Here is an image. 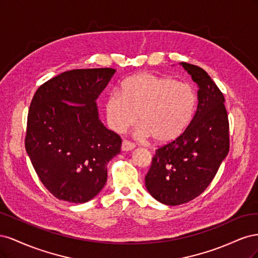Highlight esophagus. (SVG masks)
Listing matches in <instances>:
<instances>
[{"label": "esophagus", "mask_w": 258, "mask_h": 258, "mask_svg": "<svg viewBox=\"0 0 258 258\" xmlns=\"http://www.w3.org/2000/svg\"><path fill=\"white\" fill-rule=\"evenodd\" d=\"M134 148H135V144L134 143L127 141V140H123L122 143H121V151L129 152V151L134 150Z\"/></svg>", "instance_id": "esophagus-1"}]
</instances>
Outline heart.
Here are the masks:
<instances>
[{"label": "heart", "instance_id": "1", "mask_svg": "<svg viewBox=\"0 0 258 258\" xmlns=\"http://www.w3.org/2000/svg\"><path fill=\"white\" fill-rule=\"evenodd\" d=\"M121 93L108 95L105 112L108 126L122 134L138 120L136 137L166 143L176 139L189 123L196 96L189 85L173 79L141 73L121 85Z\"/></svg>", "mask_w": 258, "mask_h": 258}]
</instances>
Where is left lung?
<instances>
[{"mask_svg": "<svg viewBox=\"0 0 258 258\" xmlns=\"http://www.w3.org/2000/svg\"><path fill=\"white\" fill-rule=\"evenodd\" d=\"M198 85V105L190 123L174 141L159 147L145 176V186L161 204H186L210 185L229 151L225 99L210 75L181 62Z\"/></svg>", "mask_w": 258, "mask_h": 258, "instance_id": "left-lung-1", "label": "left lung"}]
</instances>
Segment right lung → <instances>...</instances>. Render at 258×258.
I'll return each instance as SVG.
<instances>
[{"label":"right lung","mask_w":258,"mask_h":258,"mask_svg":"<svg viewBox=\"0 0 258 258\" xmlns=\"http://www.w3.org/2000/svg\"><path fill=\"white\" fill-rule=\"evenodd\" d=\"M116 70L82 69L43 84L30 105L26 151L41 182L73 204L95 198L107 179V163L121 139L100 120L97 99Z\"/></svg>","instance_id":"1"}]
</instances>
